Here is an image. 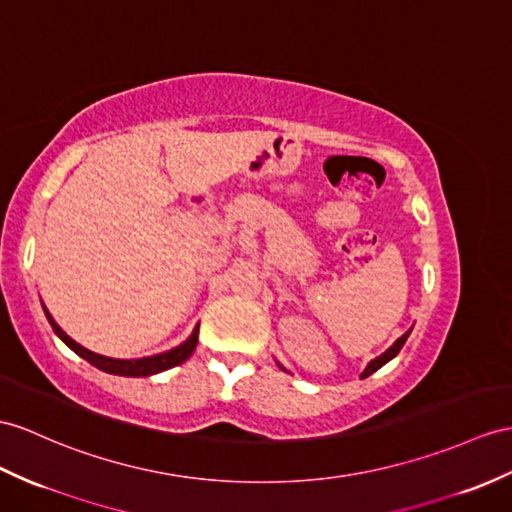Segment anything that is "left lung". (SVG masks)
Segmentation results:
<instances>
[{
	"label": "left lung",
	"mask_w": 512,
	"mask_h": 512,
	"mask_svg": "<svg viewBox=\"0 0 512 512\" xmlns=\"http://www.w3.org/2000/svg\"><path fill=\"white\" fill-rule=\"evenodd\" d=\"M408 334H410V330L408 332H404L402 336H400V339H397L391 347H389V350H386L384 354H380L376 360H371V363L367 365V369L363 371V373H360V378H367V376H371V373L373 371H378L382 365H386V363H389V360L391 358H395L397 356V352H400L402 350V345L406 343V339H408Z\"/></svg>",
	"instance_id": "8db88e82"
}]
</instances>
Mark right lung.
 Here are the masks:
<instances>
[{
	"label": "right lung",
	"mask_w": 512,
	"mask_h": 512,
	"mask_svg": "<svg viewBox=\"0 0 512 512\" xmlns=\"http://www.w3.org/2000/svg\"><path fill=\"white\" fill-rule=\"evenodd\" d=\"M47 321L52 323L54 332L60 336L62 341H65L73 352L78 356H82L84 360H89V363L97 369H102L106 373H112V376H126V378H147V376H154V373H160L165 369H171L176 365H182L186 358H189L195 352V345L199 339V326L193 330V334L186 339L182 345L173 347V350L165 352V354H156V356H149V358H139V360H119V358H106V356H99L95 352H89L86 347L78 345L76 341L67 336L65 332L60 330L58 323L54 321V317L49 315V310L43 306Z\"/></svg>",
	"instance_id": "1"
}]
</instances>
